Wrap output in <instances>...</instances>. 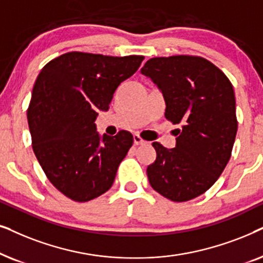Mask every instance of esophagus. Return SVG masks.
Instances as JSON below:
<instances>
[{
  "instance_id": "34e87169",
  "label": "esophagus",
  "mask_w": 263,
  "mask_h": 263,
  "mask_svg": "<svg viewBox=\"0 0 263 263\" xmlns=\"http://www.w3.org/2000/svg\"><path fill=\"white\" fill-rule=\"evenodd\" d=\"M134 143L135 145H139V144H143V143H145V141L139 135H134Z\"/></svg>"
}]
</instances>
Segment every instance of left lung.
I'll return each instance as SVG.
<instances>
[{
  "mask_svg": "<svg viewBox=\"0 0 263 263\" xmlns=\"http://www.w3.org/2000/svg\"><path fill=\"white\" fill-rule=\"evenodd\" d=\"M162 91L164 117L177 128V145L154 142L146 168L154 190L173 202L204 194L229 162L238 121L233 86L219 67L192 55L153 58L141 69Z\"/></svg>",
  "mask_w": 263,
  "mask_h": 263,
  "instance_id": "obj_1",
  "label": "left lung"
}]
</instances>
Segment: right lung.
<instances>
[{
	"label": "right lung",
	"instance_id": "add662e5",
	"mask_svg": "<svg viewBox=\"0 0 263 263\" xmlns=\"http://www.w3.org/2000/svg\"><path fill=\"white\" fill-rule=\"evenodd\" d=\"M144 56L69 51L42 68L27 108L32 149L49 181L74 202H89L111 187L132 146L127 131H96L97 109L107 110L118 86Z\"/></svg>",
	"mask_w": 263,
	"mask_h": 263
}]
</instances>
